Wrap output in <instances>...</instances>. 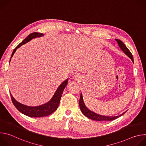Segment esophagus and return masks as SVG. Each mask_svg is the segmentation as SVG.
Returning a JSON list of instances; mask_svg holds the SVG:
<instances>
[{
    "label": "esophagus",
    "instance_id": "esophagus-1",
    "mask_svg": "<svg viewBox=\"0 0 146 146\" xmlns=\"http://www.w3.org/2000/svg\"><path fill=\"white\" fill-rule=\"evenodd\" d=\"M79 78H80L79 75H78V74L75 75V80H78V79H79Z\"/></svg>",
    "mask_w": 146,
    "mask_h": 146
}]
</instances>
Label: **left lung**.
I'll return each mask as SVG.
<instances>
[{
    "instance_id": "left-lung-1",
    "label": "left lung",
    "mask_w": 146,
    "mask_h": 146,
    "mask_svg": "<svg viewBox=\"0 0 146 146\" xmlns=\"http://www.w3.org/2000/svg\"><path fill=\"white\" fill-rule=\"evenodd\" d=\"M115 40L117 41V42L118 43L119 48L122 50V51L133 62V58L132 54H131L130 51L128 49V48L126 47V46L120 40L115 39ZM79 106L80 108V110H81V112L83 113V114H84L85 116H86L87 117H88V118H90V119H91L92 120H95V121H112V120L117 119V118L119 117L120 116H122L123 114H124L126 113V111H125V112L123 113L121 115H119L118 116H115V117L103 116V115L98 114L91 111L86 106L85 104L84 103V101H83L82 96L81 94L80 95V100H79Z\"/></svg>"
}]
</instances>
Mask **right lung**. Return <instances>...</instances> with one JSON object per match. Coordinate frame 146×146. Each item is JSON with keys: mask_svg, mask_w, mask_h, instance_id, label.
Listing matches in <instances>:
<instances>
[{"mask_svg": "<svg viewBox=\"0 0 146 146\" xmlns=\"http://www.w3.org/2000/svg\"><path fill=\"white\" fill-rule=\"evenodd\" d=\"M42 36H43V33H40L38 32H34L29 35L25 39H24L21 43H19L14 48L11 54V58L13 57L14 54L16 51V50L19 47L27 43L29 41L32 40L33 38L41 37ZM11 58H10V62L11 60ZM68 79H66L65 81H64L63 82H62V84L59 86L57 90L56 91L55 93L54 94L51 99L48 102L46 103V104H44V105H40L38 106H36V107H31V106H28L23 105V104L18 102L16 100H15V99L12 96L11 94L10 93L11 95L12 102L13 103V105H14V106L17 109V110L19 111H20L21 113L28 117H42L47 116L48 115H50L52 113H54L57 109L59 105V102H60L61 96L62 95V93H63V91L65 87L68 84Z\"/></svg>", "mask_w": 146, "mask_h": 146, "instance_id": "add662e5", "label": "right lung"}]
</instances>
